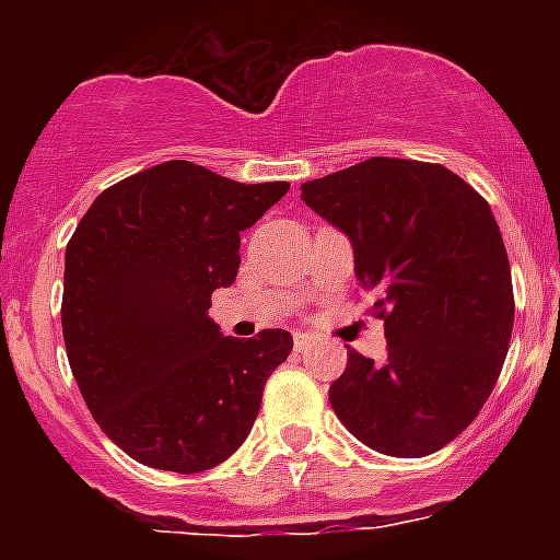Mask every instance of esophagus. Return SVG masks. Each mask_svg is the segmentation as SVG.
Masks as SVG:
<instances>
[{
	"label": "esophagus",
	"instance_id": "obj_1",
	"mask_svg": "<svg viewBox=\"0 0 560 560\" xmlns=\"http://www.w3.org/2000/svg\"><path fill=\"white\" fill-rule=\"evenodd\" d=\"M311 345H314V336H311V334H296L294 336V350H296V353H303V350H308Z\"/></svg>",
	"mask_w": 560,
	"mask_h": 560
}]
</instances>
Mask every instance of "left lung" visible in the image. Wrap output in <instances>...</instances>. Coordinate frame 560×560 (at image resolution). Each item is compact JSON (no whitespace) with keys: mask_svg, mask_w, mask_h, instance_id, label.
I'll list each match as a JSON object with an SVG mask.
<instances>
[{"mask_svg":"<svg viewBox=\"0 0 560 560\" xmlns=\"http://www.w3.org/2000/svg\"><path fill=\"white\" fill-rule=\"evenodd\" d=\"M303 201L350 237L387 359L348 350L330 407L355 440L427 457L479 415L513 330L511 264L488 201L443 165L373 156L305 182Z\"/></svg>","mask_w":560,"mask_h":560,"instance_id":"obj_1","label":"left lung"}]
</instances>
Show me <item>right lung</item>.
<instances>
[{
	"label": "right lung",
	"mask_w": 560,
	"mask_h": 560,
	"mask_svg": "<svg viewBox=\"0 0 560 560\" xmlns=\"http://www.w3.org/2000/svg\"><path fill=\"white\" fill-rule=\"evenodd\" d=\"M171 160L103 190L67 244L61 328L89 412L137 463L215 468L252 432L289 330L224 336L210 296L235 283L241 232L289 192Z\"/></svg>",
	"instance_id": "obj_1"
}]
</instances>
